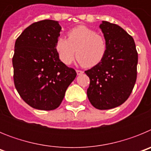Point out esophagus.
I'll return each mask as SVG.
<instances>
[{
  "instance_id": "esophagus-1",
  "label": "esophagus",
  "mask_w": 151,
  "mask_h": 151,
  "mask_svg": "<svg viewBox=\"0 0 151 151\" xmlns=\"http://www.w3.org/2000/svg\"><path fill=\"white\" fill-rule=\"evenodd\" d=\"M76 73H77V75H82V73H83V71H82V70H78V69H77L76 70Z\"/></svg>"
}]
</instances>
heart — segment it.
Instances as JSON below:
<instances>
[{
  "instance_id": "obj_1",
  "label": "heart",
  "mask_w": 151,
  "mask_h": 151,
  "mask_svg": "<svg viewBox=\"0 0 151 151\" xmlns=\"http://www.w3.org/2000/svg\"><path fill=\"white\" fill-rule=\"evenodd\" d=\"M67 35L68 39L59 38L55 46L58 57L64 64L70 65L76 55L85 67H93L104 60L107 51V42L94 29L78 26Z\"/></svg>"
}]
</instances>
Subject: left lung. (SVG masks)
<instances>
[{"label": "left lung", "mask_w": 151, "mask_h": 151, "mask_svg": "<svg viewBox=\"0 0 151 151\" xmlns=\"http://www.w3.org/2000/svg\"><path fill=\"white\" fill-rule=\"evenodd\" d=\"M100 28L107 42L104 58L85 71L90 78L89 101L98 110H109L129 98L137 78L138 52L133 38L116 24L103 21Z\"/></svg>", "instance_id": "1"}]
</instances>
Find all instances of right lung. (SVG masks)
Masks as SVG:
<instances>
[{
    "label": "right lung",
    "instance_id": "right-lung-1",
    "mask_svg": "<svg viewBox=\"0 0 151 151\" xmlns=\"http://www.w3.org/2000/svg\"><path fill=\"white\" fill-rule=\"evenodd\" d=\"M61 29L57 21H38L26 28L16 41L14 85L22 99L37 110L58 107L77 75L61 62L56 50Z\"/></svg>",
    "mask_w": 151,
    "mask_h": 151
}]
</instances>
